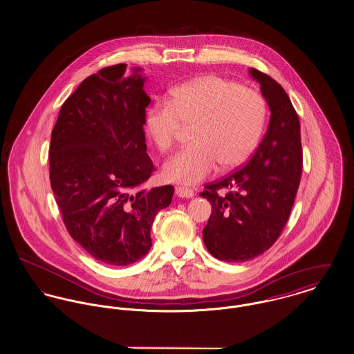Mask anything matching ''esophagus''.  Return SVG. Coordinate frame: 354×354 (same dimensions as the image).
Masks as SVG:
<instances>
[{"mask_svg":"<svg viewBox=\"0 0 354 354\" xmlns=\"http://www.w3.org/2000/svg\"><path fill=\"white\" fill-rule=\"evenodd\" d=\"M175 194H176V196H179V198H185V199H187V198H192L194 196V191L189 189V187H176L175 189Z\"/></svg>","mask_w":354,"mask_h":354,"instance_id":"esophagus-1","label":"esophagus"}]
</instances>
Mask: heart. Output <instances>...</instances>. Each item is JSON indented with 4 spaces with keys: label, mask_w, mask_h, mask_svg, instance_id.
Listing matches in <instances>:
<instances>
[{
    "label": "heart",
    "mask_w": 354,
    "mask_h": 354,
    "mask_svg": "<svg viewBox=\"0 0 354 354\" xmlns=\"http://www.w3.org/2000/svg\"><path fill=\"white\" fill-rule=\"evenodd\" d=\"M263 95L239 82L205 75L183 82L145 113L144 129L160 152L172 148L182 124H194L192 144L164 164L169 182L196 185L218 164L226 171L248 160L256 149L266 121Z\"/></svg>",
    "instance_id": "b5f03b06"
}]
</instances>
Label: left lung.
<instances>
[{"label": "left lung", "instance_id": "obj_1", "mask_svg": "<svg viewBox=\"0 0 354 354\" xmlns=\"http://www.w3.org/2000/svg\"><path fill=\"white\" fill-rule=\"evenodd\" d=\"M249 73L271 110L268 131L243 168L199 194L213 209L203 243L227 263L252 260L274 244L290 217L303 165L299 118L290 97L270 75L256 68ZM221 188L228 192L219 196Z\"/></svg>", "mask_w": 354, "mask_h": 354}]
</instances>
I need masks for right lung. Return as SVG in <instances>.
<instances>
[{
    "label": "right lung",
    "instance_id": "right-lung-1",
    "mask_svg": "<svg viewBox=\"0 0 354 354\" xmlns=\"http://www.w3.org/2000/svg\"><path fill=\"white\" fill-rule=\"evenodd\" d=\"M115 64L87 77L64 101L51 133L50 180L70 236L94 259L124 267L152 246L153 218L174 187L142 185L155 167L144 117L141 68Z\"/></svg>",
    "mask_w": 354,
    "mask_h": 354
}]
</instances>
